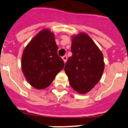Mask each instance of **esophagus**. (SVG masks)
<instances>
[{
	"instance_id": "1",
	"label": "esophagus",
	"mask_w": 128,
	"mask_h": 128,
	"mask_svg": "<svg viewBox=\"0 0 128 128\" xmlns=\"http://www.w3.org/2000/svg\"><path fill=\"white\" fill-rule=\"evenodd\" d=\"M67 56L66 55H64V56H62V59H63V60H64V62H66V60H67Z\"/></svg>"
}]
</instances>
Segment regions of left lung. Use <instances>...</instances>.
<instances>
[{
	"mask_svg": "<svg viewBox=\"0 0 128 128\" xmlns=\"http://www.w3.org/2000/svg\"><path fill=\"white\" fill-rule=\"evenodd\" d=\"M72 56L66 62L64 70L70 86L81 94L89 92L101 78L103 55L89 35L81 33L72 39Z\"/></svg>",
	"mask_w": 128,
	"mask_h": 128,
	"instance_id": "left-lung-1",
	"label": "left lung"
}]
</instances>
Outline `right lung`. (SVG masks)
I'll return each mask as SVG.
<instances>
[{"mask_svg":"<svg viewBox=\"0 0 128 128\" xmlns=\"http://www.w3.org/2000/svg\"><path fill=\"white\" fill-rule=\"evenodd\" d=\"M58 45L49 30L40 31L23 52L22 68L30 85L38 89L47 88L64 66L58 55Z\"/></svg>","mask_w":128,"mask_h":128,"instance_id":"obj_1","label":"right lung"}]
</instances>
